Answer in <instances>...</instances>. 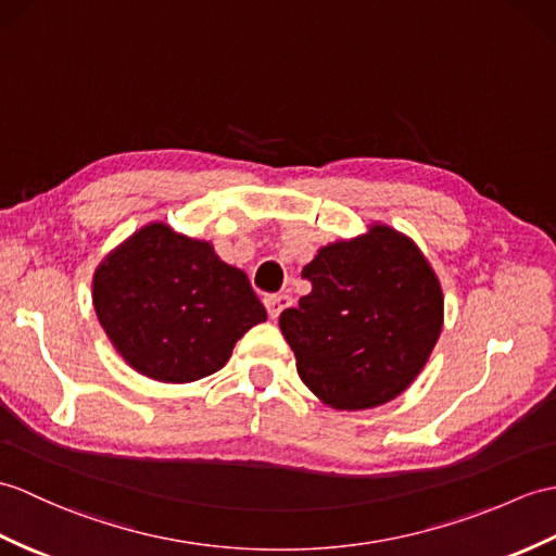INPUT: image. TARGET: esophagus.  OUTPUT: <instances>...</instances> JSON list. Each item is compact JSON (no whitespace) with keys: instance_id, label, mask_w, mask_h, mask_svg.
Returning a JSON list of instances; mask_svg holds the SVG:
<instances>
[{"instance_id":"esophagus-1","label":"esophagus","mask_w":556,"mask_h":556,"mask_svg":"<svg viewBox=\"0 0 556 556\" xmlns=\"http://www.w3.org/2000/svg\"><path fill=\"white\" fill-rule=\"evenodd\" d=\"M289 305H291V295H287V293H273L265 299L267 315L273 319H277L281 315V309H287Z\"/></svg>"}]
</instances>
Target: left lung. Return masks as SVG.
I'll list each match as a JSON object with an SVG mask.
<instances>
[{"instance_id":"obj_1","label":"left lung","mask_w":556,"mask_h":556,"mask_svg":"<svg viewBox=\"0 0 556 556\" xmlns=\"http://www.w3.org/2000/svg\"><path fill=\"white\" fill-rule=\"evenodd\" d=\"M313 291L279 315L299 377L337 409L389 403L415 381L443 327V293L407 237L374 225L303 267Z\"/></svg>"}]
</instances>
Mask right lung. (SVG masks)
Masks as SVG:
<instances>
[{
  "instance_id": "add662e5",
  "label": "right lung",
  "mask_w": 556,
  "mask_h": 556,
  "mask_svg": "<svg viewBox=\"0 0 556 556\" xmlns=\"http://www.w3.org/2000/svg\"><path fill=\"white\" fill-rule=\"evenodd\" d=\"M94 309L127 365L165 383L225 367L235 343L267 319L241 269L219 261L211 243L161 223L99 265Z\"/></svg>"
}]
</instances>
